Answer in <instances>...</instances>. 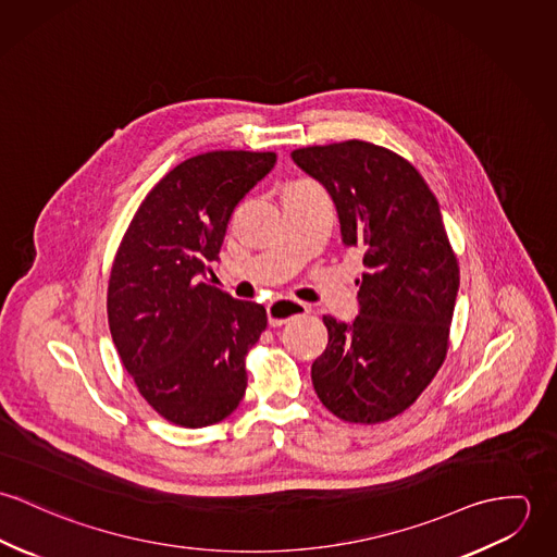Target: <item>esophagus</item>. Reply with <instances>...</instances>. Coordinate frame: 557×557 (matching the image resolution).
<instances>
[{
    "label": "esophagus",
    "instance_id": "1",
    "mask_svg": "<svg viewBox=\"0 0 557 557\" xmlns=\"http://www.w3.org/2000/svg\"><path fill=\"white\" fill-rule=\"evenodd\" d=\"M309 313V307L298 302V300H274L268 305V321L272 327H278L283 323H287L289 319L300 318V315H307Z\"/></svg>",
    "mask_w": 557,
    "mask_h": 557
}]
</instances>
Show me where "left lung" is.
<instances>
[{
    "label": "left lung",
    "mask_w": 557,
    "mask_h": 557,
    "mask_svg": "<svg viewBox=\"0 0 557 557\" xmlns=\"http://www.w3.org/2000/svg\"><path fill=\"white\" fill-rule=\"evenodd\" d=\"M292 159L327 190L343 244L364 263L360 315L323 318L315 393L345 422H386L422 395L448 351L459 261L440 203L409 160L369 141L309 146Z\"/></svg>",
    "instance_id": "8db88e82"
}]
</instances>
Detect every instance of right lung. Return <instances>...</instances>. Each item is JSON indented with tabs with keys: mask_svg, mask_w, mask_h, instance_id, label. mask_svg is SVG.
<instances>
[{
	"mask_svg": "<svg viewBox=\"0 0 557 557\" xmlns=\"http://www.w3.org/2000/svg\"><path fill=\"white\" fill-rule=\"evenodd\" d=\"M274 152L216 150L173 166L146 195L117 246L109 330L148 405L177 426L225 420L246 393V354L265 309L208 285L242 197Z\"/></svg>",
	"mask_w": 557,
	"mask_h": 557,
	"instance_id": "1",
	"label": "right lung"
}]
</instances>
